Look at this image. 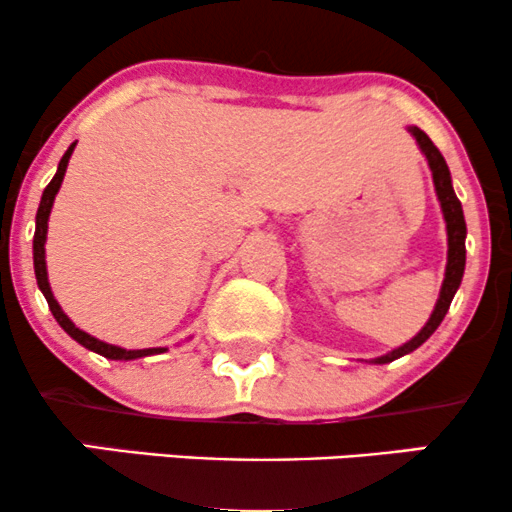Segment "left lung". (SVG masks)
I'll return each mask as SVG.
<instances>
[{
	"mask_svg": "<svg viewBox=\"0 0 512 512\" xmlns=\"http://www.w3.org/2000/svg\"><path fill=\"white\" fill-rule=\"evenodd\" d=\"M409 132L414 134L416 144H419L421 154L426 156L428 168H431L433 185H436V195H438L440 209H443L445 231H448V264H445V279H443V286H440V296L436 301V308H433V313H431V317H428L426 325L421 327V332L416 334V337H411L407 344L392 349L390 354L373 358V363H390L399 356L411 354V351L419 349V346L424 344L426 339L438 330V325L443 322L445 313H448L452 298H455L457 289H460L462 274H464V260H467V257H464V255H467V250H464V238H467V223H464L460 199H457L455 190H452V178H450L448 163H445L443 154H440V151L436 149V144L428 139V134L424 132V129L409 127Z\"/></svg>",
	"mask_w": 512,
	"mask_h": 512,
	"instance_id": "8db88e82",
	"label": "left lung"
}]
</instances>
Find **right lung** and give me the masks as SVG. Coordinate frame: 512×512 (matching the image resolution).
Returning a JSON list of instances; mask_svg holds the SVG:
<instances>
[{
    "mask_svg": "<svg viewBox=\"0 0 512 512\" xmlns=\"http://www.w3.org/2000/svg\"><path fill=\"white\" fill-rule=\"evenodd\" d=\"M76 142L69 146L67 151H64L60 166H57V173L55 178L50 180V185L43 190V197H40V207H38V214H35V236H33V267H35V279H38V289L43 291L45 301H48L52 315H55V320L60 322V327L64 332L69 334V337L74 339V342H79L81 346H86L88 351H96V354H101L105 358H113V361H134V358H144V356H154V354H163V346H156V349H122V346H115V344H108V342H101V339L91 337V334L79 330V327L74 325L72 320H69L67 313L60 308V303H57V298L52 296V289H50V281H48V264H45V240H48V219H50V211H52V204H55V195L60 192V185L64 180V173H67V163L69 158H72V151H74Z\"/></svg>",
    "mask_w": 512,
    "mask_h": 512,
    "instance_id": "1",
    "label": "right lung"
}]
</instances>
